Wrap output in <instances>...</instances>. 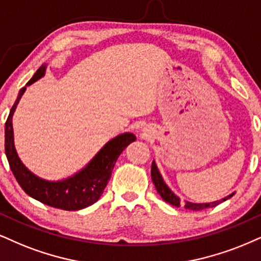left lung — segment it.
<instances>
[{
  "label": "left lung",
  "instance_id": "1",
  "mask_svg": "<svg viewBox=\"0 0 261 261\" xmlns=\"http://www.w3.org/2000/svg\"><path fill=\"white\" fill-rule=\"evenodd\" d=\"M151 179H152V182L156 186L157 192H159V194L161 195V197L165 199L166 202H168L169 204L174 205V207H180V205L182 204V202L180 201V198L178 197V196H176L174 192H173L172 190L168 188V186H167L165 180H163V178H162V175H161L159 168H157L155 161H153L152 166H151ZM232 196H233V194H231L229 196H226V197H224L223 199H220V201L209 202V203H192V202L185 201L184 207L186 209H190V211H202V209H205V208L215 207V205L221 203V202L226 201V199L232 197Z\"/></svg>",
  "mask_w": 261,
  "mask_h": 261
}]
</instances>
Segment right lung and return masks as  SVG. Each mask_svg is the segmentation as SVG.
<instances>
[{"label":"right lung","instance_id":"right-lung-1","mask_svg":"<svg viewBox=\"0 0 261 261\" xmlns=\"http://www.w3.org/2000/svg\"><path fill=\"white\" fill-rule=\"evenodd\" d=\"M46 67V64H43L27 83V86L32 85L43 77ZM27 86L22 87L19 92L17 100L12 106L5 125V150L13 174L21 189L30 197L37 199L42 203L64 211H79L89 207L100 198L111 178L112 169L118 156L125 147L137 139L136 136L132 133H123L115 137L101 147L85 168L69 178L58 181L42 179L24 166L14 147L12 118L21 95L27 91Z\"/></svg>","mask_w":261,"mask_h":261}]
</instances>
